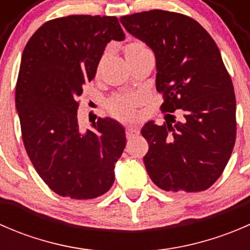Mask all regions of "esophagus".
I'll return each instance as SVG.
<instances>
[{
	"label": "esophagus",
	"mask_w": 250,
	"mask_h": 250,
	"mask_svg": "<svg viewBox=\"0 0 250 250\" xmlns=\"http://www.w3.org/2000/svg\"><path fill=\"white\" fill-rule=\"evenodd\" d=\"M138 134H139V129H138V128L133 127V125H128V127L125 128V135H127V138H132Z\"/></svg>",
	"instance_id": "34e87169"
}]
</instances>
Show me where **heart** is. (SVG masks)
<instances>
[{"instance_id":"heart-1","label":"heart","mask_w":250,"mask_h":250,"mask_svg":"<svg viewBox=\"0 0 250 250\" xmlns=\"http://www.w3.org/2000/svg\"><path fill=\"white\" fill-rule=\"evenodd\" d=\"M150 48L143 42H132L125 47V58L133 57V55L141 54V53L148 52ZM138 98L134 95H118L110 100L109 111L115 117L121 118V120H128V118L134 117L135 115V106L138 104Z\"/></svg>"}]
</instances>
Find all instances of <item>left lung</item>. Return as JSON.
Wrapping results in <instances>:
<instances>
[{"mask_svg":"<svg viewBox=\"0 0 250 250\" xmlns=\"http://www.w3.org/2000/svg\"><path fill=\"white\" fill-rule=\"evenodd\" d=\"M120 20L155 53L161 111L169 112L162 125L150 121L141 129L151 180L173 192L207 190L223 174L236 141V98L220 50L184 14L153 9ZM179 108L183 117L176 121L171 112Z\"/></svg>","mask_w":250,"mask_h":250,"instance_id":"1","label":"left lung"}]
</instances>
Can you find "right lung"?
<instances>
[{"mask_svg":"<svg viewBox=\"0 0 250 250\" xmlns=\"http://www.w3.org/2000/svg\"><path fill=\"white\" fill-rule=\"evenodd\" d=\"M111 40H125L116 17L69 16L44 22L22 52L16 87L22 141L42 180L62 197H99L115 181L125 128L106 117L84 132L77 120L83 84Z\"/></svg>","mask_w":250,"mask_h":250,"instance_id":"1","label":"right lung"}]
</instances>
